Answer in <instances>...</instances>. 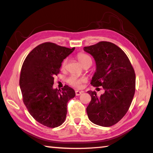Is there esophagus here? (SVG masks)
<instances>
[{"instance_id": "1", "label": "esophagus", "mask_w": 153, "mask_h": 153, "mask_svg": "<svg viewBox=\"0 0 153 153\" xmlns=\"http://www.w3.org/2000/svg\"><path fill=\"white\" fill-rule=\"evenodd\" d=\"M83 92L82 91H79V90H76V96H79L82 94Z\"/></svg>"}]
</instances>
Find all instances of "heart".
Instances as JSON below:
<instances>
[{"label": "heart", "mask_w": 153, "mask_h": 153, "mask_svg": "<svg viewBox=\"0 0 153 153\" xmlns=\"http://www.w3.org/2000/svg\"><path fill=\"white\" fill-rule=\"evenodd\" d=\"M77 59L83 66H84L85 64H86L88 62H90V61L92 62V59L89 55L82 53L77 54ZM66 64H67V59H65V60H63V61L62 62V64H61L62 69H65V67L66 66ZM86 80L87 79L86 77H78L76 76H71L70 77H69L67 79L66 81L67 82V84H69L71 86L75 87V88H80L82 86V83L86 82Z\"/></svg>", "instance_id": "1"}]
</instances>
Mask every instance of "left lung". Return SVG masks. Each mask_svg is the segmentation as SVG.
I'll list each match as a JSON object with an SVG mask.
<instances>
[{"label":"left lung","mask_w":153,"mask_h":153,"mask_svg":"<svg viewBox=\"0 0 153 153\" xmlns=\"http://www.w3.org/2000/svg\"><path fill=\"white\" fill-rule=\"evenodd\" d=\"M84 50L94 57L97 65L90 84L105 90L100 97L95 91H88L91 97L86 108L88 117L97 125L112 126L124 117L132 102L135 71L126 54L115 44L102 41L85 46Z\"/></svg>","instance_id":"1"}]
</instances>
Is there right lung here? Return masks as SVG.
<instances>
[{"mask_svg":"<svg viewBox=\"0 0 153 153\" xmlns=\"http://www.w3.org/2000/svg\"><path fill=\"white\" fill-rule=\"evenodd\" d=\"M74 49L45 42L33 48L23 63L19 78L23 101L33 119L48 128L64 122L67 102L76 96L67 85L61 90L53 88L61 63Z\"/></svg>","mask_w":153,"mask_h":153,"instance_id":"obj_1","label":"right lung"}]
</instances>
